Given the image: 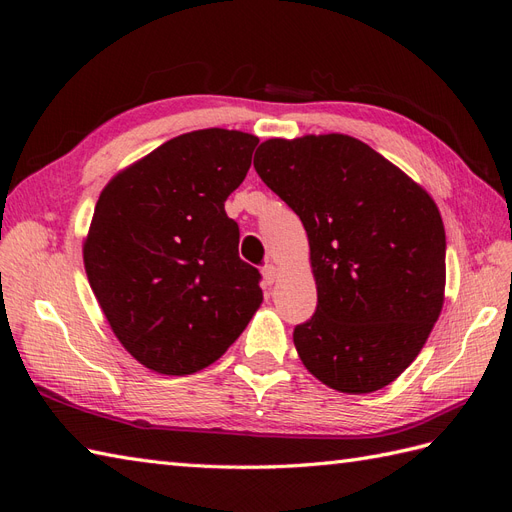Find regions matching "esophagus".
Masks as SVG:
<instances>
[{
  "label": "esophagus",
  "mask_w": 512,
  "mask_h": 512,
  "mask_svg": "<svg viewBox=\"0 0 512 512\" xmlns=\"http://www.w3.org/2000/svg\"><path fill=\"white\" fill-rule=\"evenodd\" d=\"M260 271H262V280H265L267 286H273L275 280H277V273H280V269H277L273 262H267V265L262 267Z\"/></svg>",
  "instance_id": "esophagus-1"
}]
</instances>
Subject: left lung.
<instances>
[{
	"instance_id": "8db88e82",
	"label": "left lung",
	"mask_w": 512,
	"mask_h": 512,
	"mask_svg": "<svg viewBox=\"0 0 512 512\" xmlns=\"http://www.w3.org/2000/svg\"><path fill=\"white\" fill-rule=\"evenodd\" d=\"M254 168L299 215L318 290L292 333L303 365L339 393H374L423 350L446 286L433 198L348 134L260 143Z\"/></svg>"
}]
</instances>
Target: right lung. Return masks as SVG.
I'll return each mask as SVG.
<instances>
[{"mask_svg": "<svg viewBox=\"0 0 512 512\" xmlns=\"http://www.w3.org/2000/svg\"><path fill=\"white\" fill-rule=\"evenodd\" d=\"M256 145L239 130L188 132L104 185L83 241L87 280L121 346L151 371L209 367L262 303L224 211Z\"/></svg>", "mask_w": 512, "mask_h": 512, "instance_id": "obj_1", "label": "right lung"}]
</instances>
